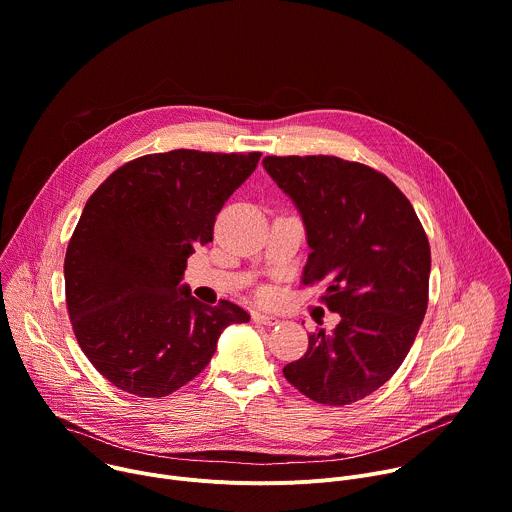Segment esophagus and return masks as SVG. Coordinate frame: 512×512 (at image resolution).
I'll return each instance as SVG.
<instances>
[{
	"mask_svg": "<svg viewBox=\"0 0 512 512\" xmlns=\"http://www.w3.org/2000/svg\"><path fill=\"white\" fill-rule=\"evenodd\" d=\"M253 320H255L257 324H263V326H275V324H279V318L267 316V314H253Z\"/></svg>",
	"mask_w": 512,
	"mask_h": 512,
	"instance_id": "1",
	"label": "esophagus"
}]
</instances>
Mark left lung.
<instances>
[{
  "instance_id": "8db88e82",
  "label": "left lung",
  "mask_w": 512,
  "mask_h": 512,
  "mask_svg": "<svg viewBox=\"0 0 512 512\" xmlns=\"http://www.w3.org/2000/svg\"><path fill=\"white\" fill-rule=\"evenodd\" d=\"M263 168L302 214L312 249L302 281H326L322 302L340 314L283 375L316 403L350 405L383 387L415 342L431 269L425 231L407 196L364 164L267 156Z\"/></svg>"
}]
</instances>
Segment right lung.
<instances>
[{"label": "right lung", "mask_w": 512, "mask_h": 512, "mask_svg": "<svg viewBox=\"0 0 512 512\" xmlns=\"http://www.w3.org/2000/svg\"><path fill=\"white\" fill-rule=\"evenodd\" d=\"M259 158L141 156L87 200L64 257L66 308L79 346L117 389L156 399L178 391L204 371L229 324L249 322L237 304L204 306L180 281Z\"/></svg>", "instance_id": "obj_1"}]
</instances>
